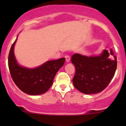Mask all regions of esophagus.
<instances>
[{
  "mask_svg": "<svg viewBox=\"0 0 126 126\" xmlns=\"http://www.w3.org/2000/svg\"><path fill=\"white\" fill-rule=\"evenodd\" d=\"M65 58H66V62H70V60H71V58H70V57H69V56H68V55H66V56H65Z\"/></svg>",
  "mask_w": 126,
  "mask_h": 126,
  "instance_id": "esophagus-1",
  "label": "esophagus"
}]
</instances>
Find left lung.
Instances as JSON below:
<instances>
[{
  "label": "left lung",
  "instance_id": "8db88e82",
  "mask_svg": "<svg viewBox=\"0 0 126 126\" xmlns=\"http://www.w3.org/2000/svg\"><path fill=\"white\" fill-rule=\"evenodd\" d=\"M71 62L76 68L72 82L82 93L91 94L101 93L114 77L117 60L112 49H104L99 55L88 56L75 54Z\"/></svg>",
  "mask_w": 126,
  "mask_h": 126
}]
</instances>
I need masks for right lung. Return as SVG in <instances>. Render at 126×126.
I'll return each instance as SVG.
<instances>
[{
  "label": "right lung",
  "mask_w": 126,
  "mask_h": 126,
  "mask_svg": "<svg viewBox=\"0 0 126 126\" xmlns=\"http://www.w3.org/2000/svg\"><path fill=\"white\" fill-rule=\"evenodd\" d=\"M15 41L8 55V67L15 84L22 91L32 96L43 94L52 85L56 74L65 62V58L45 62L33 68L20 65L14 52Z\"/></svg>",
  "instance_id": "1"
}]
</instances>
